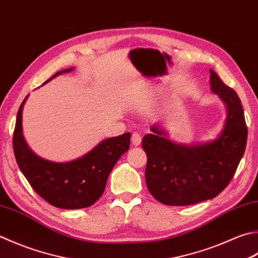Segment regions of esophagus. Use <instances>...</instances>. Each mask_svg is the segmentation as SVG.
I'll use <instances>...</instances> for the list:
<instances>
[{
  "label": "esophagus",
  "mask_w": 258,
  "mask_h": 258,
  "mask_svg": "<svg viewBox=\"0 0 258 258\" xmlns=\"http://www.w3.org/2000/svg\"><path fill=\"white\" fill-rule=\"evenodd\" d=\"M141 142H142V136L139 132H134L132 134V143L133 145H140Z\"/></svg>",
  "instance_id": "esophagus-1"
}]
</instances>
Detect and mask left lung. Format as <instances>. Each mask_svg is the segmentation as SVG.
<instances>
[{"mask_svg":"<svg viewBox=\"0 0 258 258\" xmlns=\"http://www.w3.org/2000/svg\"><path fill=\"white\" fill-rule=\"evenodd\" d=\"M211 90L227 106L223 132L213 142L182 145L171 142L159 126H152L142 148L148 156L145 181L161 204L189 206L218 196L236 172L247 143L243 106L234 89L210 69Z\"/></svg>","mask_w":258,"mask_h":258,"instance_id":"1","label":"left lung"}]
</instances>
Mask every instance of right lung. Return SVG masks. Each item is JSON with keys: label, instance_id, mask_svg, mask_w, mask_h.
<instances>
[{"label": "right lung", "instance_id": "1", "mask_svg": "<svg viewBox=\"0 0 258 258\" xmlns=\"http://www.w3.org/2000/svg\"><path fill=\"white\" fill-rule=\"evenodd\" d=\"M72 70L58 72L44 84ZM28 96L19 108L13 133V151L21 172L35 192L53 207L82 209L94 205L104 194L114 165L130 149L131 133L106 139L87 154L70 162L43 160L29 149L22 134V109Z\"/></svg>", "mask_w": 258, "mask_h": 258}]
</instances>
